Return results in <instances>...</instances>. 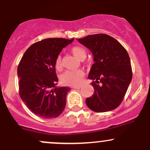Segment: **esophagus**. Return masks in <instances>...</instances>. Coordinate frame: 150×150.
I'll return each mask as SVG.
<instances>
[{"instance_id": "obj_1", "label": "esophagus", "mask_w": 150, "mask_h": 150, "mask_svg": "<svg viewBox=\"0 0 150 150\" xmlns=\"http://www.w3.org/2000/svg\"><path fill=\"white\" fill-rule=\"evenodd\" d=\"M74 89H80L81 88V85H77V86H75L73 87Z\"/></svg>"}]
</instances>
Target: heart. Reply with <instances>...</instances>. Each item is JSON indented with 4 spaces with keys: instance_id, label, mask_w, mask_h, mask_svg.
<instances>
[{
    "instance_id": "obj_1",
    "label": "heart",
    "mask_w": 150,
    "mask_h": 150,
    "mask_svg": "<svg viewBox=\"0 0 150 150\" xmlns=\"http://www.w3.org/2000/svg\"><path fill=\"white\" fill-rule=\"evenodd\" d=\"M71 53L77 59L84 60L86 57V51L80 46H73L72 48ZM55 68L57 70H61L62 63L61 57H57L55 61ZM84 76V73L82 70H66L61 76V81L63 84L70 86H76L80 83Z\"/></svg>"
}]
</instances>
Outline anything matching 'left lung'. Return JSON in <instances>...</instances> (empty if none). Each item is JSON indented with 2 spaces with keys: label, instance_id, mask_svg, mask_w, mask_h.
<instances>
[{
  "label": "left lung",
  "instance_id": "obj_1",
  "mask_svg": "<svg viewBox=\"0 0 150 150\" xmlns=\"http://www.w3.org/2000/svg\"><path fill=\"white\" fill-rule=\"evenodd\" d=\"M90 50L94 64L88 78L94 89L86 104L95 112H106L120 104L132 80L128 52L116 39L105 34L88 35L77 39Z\"/></svg>",
  "mask_w": 150,
  "mask_h": 150
}]
</instances>
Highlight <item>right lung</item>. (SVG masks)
Instances as JSON below:
<instances>
[{
    "mask_svg": "<svg viewBox=\"0 0 150 150\" xmlns=\"http://www.w3.org/2000/svg\"><path fill=\"white\" fill-rule=\"evenodd\" d=\"M49 38L34 43L24 53L18 65L19 94L32 113L43 118H56L66 104L68 87H56L55 61L62 49L73 42Z\"/></svg>",
    "mask_w": 150,
    "mask_h": 150,
    "instance_id": "right-lung-1",
    "label": "right lung"
}]
</instances>
